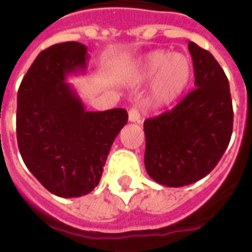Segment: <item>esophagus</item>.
<instances>
[{"mask_svg": "<svg viewBox=\"0 0 252 252\" xmlns=\"http://www.w3.org/2000/svg\"><path fill=\"white\" fill-rule=\"evenodd\" d=\"M128 119H129L130 123H140V112L137 107H132L128 112Z\"/></svg>", "mask_w": 252, "mask_h": 252, "instance_id": "esophagus-1", "label": "esophagus"}]
</instances>
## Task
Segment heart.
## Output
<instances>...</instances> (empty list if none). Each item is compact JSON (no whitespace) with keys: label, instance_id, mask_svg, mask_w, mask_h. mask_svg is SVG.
I'll use <instances>...</instances> for the list:
<instances>
[{"label":"heart","instance_id":"obj_1","mask_svg":"<svg viewBox=\"0 0 252 252\" xmlns=\"http://www.w3.org/2000/svg\"><path fill=\"white\" fill-rule=\"evenodd\" d=\"M153 80V99L157 104H169L185 91L191 76L190 58L184 54L153 51L148 54L140 68L143 79Z\"/></svg>","mask_w":252,"mask_h":252}]
</instances>
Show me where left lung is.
<instances>
[{"label":"left lung","mask_w":252,"mask_h":252,"mask_svg":"<svg viewBox=\"0 0 252 252\" xmlns=\"http://www.w3.org/2000/svg\"><path fill=\"white\" fill-rule=\"evenodd\" d=\"M195 88L172 111L144 122L148 174L169 188L199 181L216 168L233 133V101L224 71L189 42Z\"/></svg>","instance_id":"8db88e82"}]
</instances>
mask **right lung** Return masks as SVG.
Here are the masks:
<instances>
[{"instance_id": "1", "label": "right lung", "mask_w": 252, "mask_h": 252, "mask_svg": "<svg viewBox=\"0 0 252 252\" xmlns=\"http://www.w3.org/2000/svg\"><path fill=\"white\" fill-rule=\"evenodd\" d=\"M87 46L58 43L35 58L17 95V141L32 176L50 193L82 197L100 181L113 140L128 122L123 108L86 111L66 78L87 68Z\"/></svg>"}]
</instances>
